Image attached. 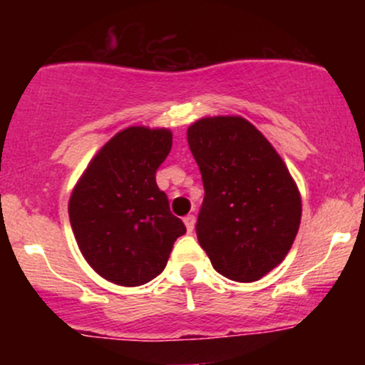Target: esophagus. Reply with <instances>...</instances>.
Here are the masks:
<instances>
[{"instance_id": "esophagus-1", "label": "esophagus", "mask_w": 365, "mask_h": 365, "mask_svg": "<svg viewBox=\"0 0 365 365\" xmlns=\"http://www.w3.org/2000/svg\"><path fill=\"white\" fill-rule=\"evenodd\" d=\"M183 223H185V226H187V232L192 233L194 232V226H195V216L194 215L185 216L183 217Z\"/></svg>"}]
</instances>
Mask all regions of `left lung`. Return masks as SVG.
<instances>
[{
	"label": "left lung",
	"instance_id": "obj_1",
	"mask_svg": "<svg viewBox=\"0 0 365 365\" xmlns=\"http://www.w3.org/2000/svg\"><path fill=\"white\" fill-rule=\"evenodd\" d=\"M187 140L204 183L197 240L225 278L257 282L295 240L299 188L273 145L240 116L195 121Z\"/></svg>",
	"mask_w": 365,
	"mask_h": 365
}]
</instances>
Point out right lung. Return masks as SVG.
<instances>
[{"label": "right lung", "mask_w": 365, "mask_h": 365, "mask_svg": "<svg viewBox=\"0 0 365 365\" xmlns=\"http://www.w3.org/2000/svg\"><path fill=\"white\" fill-rule=\"evenodd\" d=\"M170 150V130L125 128L96 154L73 188L68 215L75 240L108 282L139 287L154 279L187 232L156 183Z\"/></svg>", "instance_id": "right-lung-1"}]
</instances>
